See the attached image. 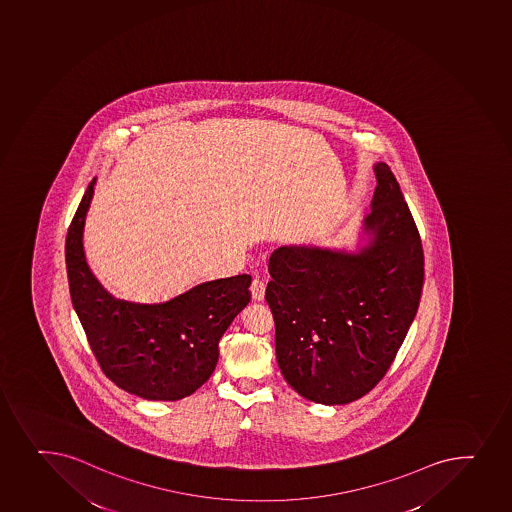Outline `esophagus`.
Segmentation results:
<instances>
[{"instance_id": "1", "label": "esophagus", "mask_w": 512, "mask_h": 512, "mask_svg": "<svg viewBox=\"0 0 512 512\" xmlns=\"http://www.w3.org/2000/svg\"><path fill=\"white\" fill-rule=\"evenodd\" d=\"M264 291H266V281L261 276H254L253 283H251V293H253L254 300L261 302L264 298Z\"/></svg>"}]
</instances>
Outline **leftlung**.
<instances>
[{
    "label": "left lung",
    "mask_w": 512,
    "mask_h": 512,
    "mask_svg": "<svg viewBox=\"0 0 512 512\" xmlns=\"http://www.w3.org/2000/svg\"><path fill=\"white\" fill-rule=\"evenodd\" d=\"M377 187L359 253L283 246L269 258L276 361L296 393L347 404L393 364L420 307L425 256L398 180L376 163Z\"/></svg>",
    "instance_id": "obj_1"
}]
</instances>
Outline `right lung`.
Listing matches in <instances>:
<instances>
[{
    "label": "right lung",
    "instance_id": "1",
    "mask_svg": "<svg viewBox=\"0 0 512 512\" xmlns=\"http://www.w3.org/2000/svg\"><path fill=\"white\" fill-rule=\"evenodd\" d=\"M96 178L65 239L70 298L92 352L118 388L150 401L195 393L216 369L219 340L251 300V276L205 281L155 305L116 300L87 266L82 232Z\"/></svg>",
    "mask_w": 512,
    "mask_h": 512
}]
</instances>
